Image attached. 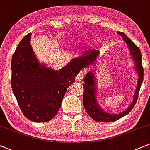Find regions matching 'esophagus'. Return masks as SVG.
I'll return each instance as SVG.
<instances>
[{
	"label": "esophagus",
	"instance_id": "esophagus-1",
	"mask_svg": "<svg viewBox=\"0 0 150 150\" xmlns=\"http://www.w3.org/2000/svg\"><path fill=\"white\" fill-rule=\"evenodd\" d=\"M83 77H84L83 73H82V72H80V73L77 74V77H76V79H77V80L78 81V82H80V81L82 80Z\"/></svg>",
	"mask_w": 150,
	"mask_h": 150
}]
</instances>
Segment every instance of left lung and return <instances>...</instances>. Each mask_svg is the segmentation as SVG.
<instances>
[{
	"label": "left lung",
	"mask_w": 150,
	"mask_h": 150,
	"mask_svg": "<svg viewBox=\"0 0 150 150\" xmlns=\"http://www.w3.org/2000/svg\"><path fill=\"white\" fill-rule=\"evenodd\" d=\"M118 33L121 36L124 42L126 43L130 53L132 56V60L135 62V70L138 74V82H137L135 95H134L133 100H132L131 104L123 112L117 113V114H113V113H109L106 111H104L98 104L97 97H96L97 84H96V79L94 78V74L92 72H89L88 73L86 74L85 78H84L85 84H83V105L89 116L93 120L97 122L116 121L128 114L137 102L141 85L143 82L144 70L142 68V56H141L140 49L123 32H118ZM98 53H99V51L97 50H85L84 51L83 56L74 58L71 61V63L78 69H83L86 67L89 66L91 63H92L97 59Z\"/></svg>",
	"instance_id": "left-lung-1"
}]
</instances>
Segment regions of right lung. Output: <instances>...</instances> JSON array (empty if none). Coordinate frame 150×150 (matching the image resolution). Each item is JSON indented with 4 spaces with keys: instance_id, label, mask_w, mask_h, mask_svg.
I'll use <instances>...</instances> for the list:
<instances>
[{
    "instance_id": "right-lung-1",
    "label": "right lung",
    "mask_w": 150,
    "mask_h": 150,
    "mask_svg": "<svg viewBox=\"0 0 150 150\" xmlns=\"http://www.w3.org/2000/svg\"><path fill=\"white\" fill-rule=\"evenodd\" d=\"M31 35L22 39L13 55L11 86L24 116L44 123L57 114L68 87L80 69L71 62L59 70L40 64L31 46Z\"/></svg>"
}]
</instances>
